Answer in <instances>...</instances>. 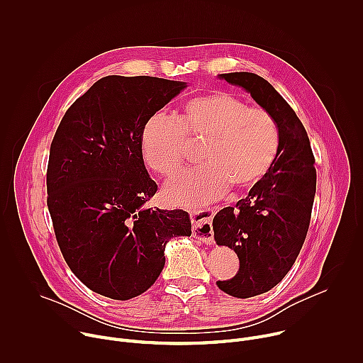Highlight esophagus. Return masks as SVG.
Masks as SVG:
<instances>
[{"instance_id":"1","label":"esophagus","mask_w":363,"mask_h":363,"mask_svg":"<svg viewBox=\"0 0 363 363\" xmlns=\"http://www.w3.org/2000/svg\"><path fill=\"white\" fill-rule=\"evenodd\" d=\"M202 213V218L195 221L194 227H192V235L194 238L203 241V242H213L214 241V235H213V218L217 213V208H208ZM196 214V213H195ZM199 214V213H198ZM192 216V214H191Z\"/></svg>"}]
</instances>
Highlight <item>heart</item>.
I'll return each mask as SVG.
<instances>
[{"label":"heart","instance_id":"heart-1","mask_svg":"<svg viewBox=\"0 0 363 363\" xmlns=\"http://www.w3.org/2000/svg\"><path fill=\"white\" fill-rule=\"evenodd\" d=\"M188 139H205L206 164L181 174L164 191L168 203L186 208L221 198L230 184L238 189L254 185L280 149L273 115L221 90L188 99L177 116H152L140 133L142 157L155 172L175 177L189 158Z\"/></svg>","mask_w":363,"mask_h":363}]
</instances>
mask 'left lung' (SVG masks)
Returning <instances> with one entry per match:
<instances>
[{
	"label": "left lung",
	"instance_id": "obj_1",
	"mask_svg": "<svg viewBox=\"0 0 363 363\" xmlns=\"http://www.w3.org/2000/svg\"><path fill=\"white\" fill-rule=\"evenodd\" d=\"M218 77L248 91L280 129V149L272 168L248 196L225 206L213 221L217 244L234 250L240 260L237 274L217 286L247 298L272 290L296 262L312 217L315 157L303 123L266 79L248 72Z\"/></svg>",
	"mask_w": 363,
	"mask_h": 363
}]
</instances>
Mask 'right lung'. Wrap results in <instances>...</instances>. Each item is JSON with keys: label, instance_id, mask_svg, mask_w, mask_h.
Listing matches in <instances>:
<instances>
[{"label": "right lung", "instance_id": "right-lung-1", "mask_svg": "<svg viewBox=\"0 0 363 363\" xmlns=\"http://www.w3.org/2000/svg\"><path fill=\"white\" fill-rule=\"evenodd\" d=\"M186 87L160 77L106 76L63 116L50 146L47 206L62 254L94 293L129 300L165 266V245L191 235L182 210L145 203L158 185L140 150L145 123Z\"/></svg>", "mask_w": 363, "mask_h": 363}]
</instances>
